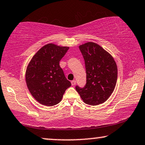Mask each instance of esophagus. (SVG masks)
Segmentation results:
<instances>
[{"instance_id": "34e87169", "label": "esophagus", "mask_w": 145, "mask_h": 145, "mask_svg": "<svg viewBox=\"0 0 145 145\" xmlns=\"http://www.w3.org/2000/svg\"><path fill=\"white\" fill-rule=\"evenodd\" d=\"M71 84H72V86L75 85V84H76V80H72V81H71Z\"/></svg>"}]
</instances>
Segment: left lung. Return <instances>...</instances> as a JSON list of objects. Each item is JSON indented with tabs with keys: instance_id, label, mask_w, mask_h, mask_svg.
<instances>
[{
	"instance_id": "1",
	"label": "left lung",
	"mask_w": 145,
	"mask_h": 145,
	"mask_svg": "<svg viewBox=\"0 0 145 145\" xmlns=\"http://www.w3.org/2000/svg\"><path fill=\"white\" fill-rule=\"evenodd\" d=\"M83 56L86 83L76 86L84 103L99 105L112 95L117 80V66L111 54L97 43L88 42L79 46Z\"/></svg>"
}]
</instances>
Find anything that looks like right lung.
Wrapping results in <instances>:
<instances>
[{
	"mask_svg": "<svg viewBox=\"0 0 145 145\" xmlns=\"http://www.w3.org/2000/svg\"><path fill=\"white\" fill-rule=\"evenodd\" d=\"M69 48L52 43L44 45L27 66L25 74L27 87L41 105L51 106L58 104L66 90L71 86L59 65Z\"/></svg>",
	"mask_w": 145,
	"mask_h": 145,
	"instance_id": "obj_1",
	"label": "right lung"
}]
</instances>
